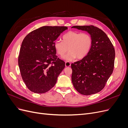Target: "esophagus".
Listing matches in <instances>:
<instances>
[{"mask_svg": "<svg viewBox=\"0 0 128 128\" xmlns=\"http://www.w3.org/2000/svg\"><path fill=\"white\" fill-rule=\"evenodd\" d=\"M70 65H71V63L70 62H68V61L66 62V63H65V66H66V67H70Z\"/></svg>", "mask_w": 128, "mask_h": 128, "instance_id": "esophagus-1", "label": "esophagus"}]
</instances>
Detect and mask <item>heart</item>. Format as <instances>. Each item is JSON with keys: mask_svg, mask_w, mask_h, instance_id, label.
Returning <instances> with one entry per match:
<instances>
[{"mask_svg": "<svg viewBox=\"0 0 128 128\" xmlns=\"http://www.w3.org/2000/svg\"><path fill=\"white\" fill-rule=\"evenodd\" d=\"M62 42L56 41L54 47L60 56H64L68 50L69 52L63 59L71 61L76 58L82 59L90 52L92 45L90 34L76 32H69L63 35Z\"/></svg>", "mask_w": 128, "mask_h": 128, "instance_id": "1", "label": "heart"}]
</instances>
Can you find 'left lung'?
Masks as SVG:
<instances>
[{"mask_svg": "<svg viewBox=\"0 0 128 128\" xmlns=\"http://www.w3.org/2000/svg\"><path fill=\"white\" fill-rule=\"evenodd\" d=\"M72 28L85 31L92 38L88 54L71 64L72 84L83 95L96 94L104 88L113 72L115 56L114 46L107 34L97 27L76 26Z\"/></svg>", "mask_w": 128, "mask_h": 128, "instance_id": "1", "label": "left lung"}]
</instances>
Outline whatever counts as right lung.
I'll use <instances>...</instances> for the list:
<instances>
[{
  "label": "right lung",
  "mask_w": 128,
  "mask_h": 128,
  "mask_svg": "<svg viewBox=\"0 0 128 128\" xmlns=\"http://www.w3.org/2000/svg\"><path fill=\"white\" fill-rule=\"evenodd\" d=\"M67 26H44L30 32L23 40L18 58L21 75L26 87L44 94L55 86L65 62L56 56L55 40Z\"/></svg>",
  "instance_id": "1"
}]
</instances>
